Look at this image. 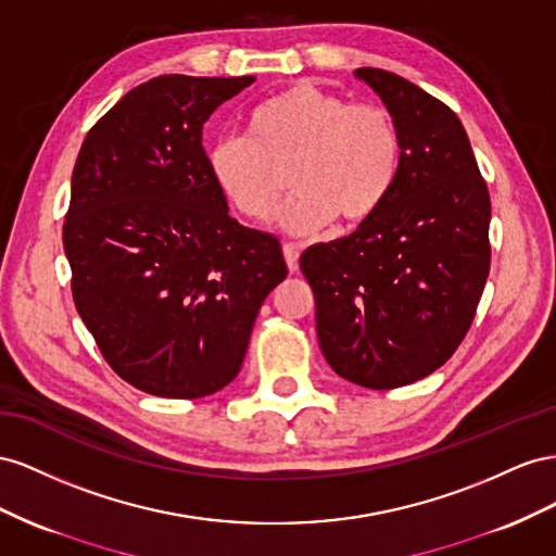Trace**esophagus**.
<instances>
[{"instance_id":"obj_1","label":"esophagus","mask_w":556,"mask_h":556,"mask_svg":"<svg viewBox=\"0 0 556 556\" xmlns=\"http://www.w3.org/2000/svg\"><path fill=\"white\" fill-rule=\"evenodd\" d=\"M283 258H287V265L291 273H295V269L300 267V247L298 244H283Z\"/></svg>"}]
</instances>
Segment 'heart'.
<instances>
[{"label":"heart","mask_w":556,"mask_h":556,"mask_svg":"<svg viewBox=\"0 0 556 556\" xmlns=\"http://www.w3.org/2000/svg\"><path fill=\"white\" fill-rule=\"evenodd\" d=\"M403 165L399 125L384 106L349 104L298 81L247 116V135L218 137L207 169L218 193L251 220L275 214L289 169L295 193L281 212L291 232H314L340 216L368 220L391 195Z\"/></svg>","instance_id":"1"}]
</instances>
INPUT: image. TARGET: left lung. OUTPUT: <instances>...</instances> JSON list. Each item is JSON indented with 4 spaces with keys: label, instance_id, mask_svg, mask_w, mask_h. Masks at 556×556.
Returning <instances> with one entry per match:
<instances>
[{
    "label": "left lung",
    "instance_id": "obj_1",
    "mask_svg": "<svg viewBox=\"0 0 556 556\" xmlns=\"http://www.w3.org/2000/svg\"><path fill=\"white\" fill-rule=\"evenodd\" d=\"M354 76L399 125L403 165L382 207L352 235L307 247L300 269L328 366L358 387L395 389L438 370L466 338L489 277L491 202L447 104L384 70Z\"/></svg>",
    "mask_w": 556,
    "mask_h": 556
}]
</instances>
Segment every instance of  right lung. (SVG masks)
<instances>
[{"label": "right lung", "mask_w": 556, "mask_h": 556, "mask_svg": "<svg viewBox=\"0 0 556 556\" xmlns=\"http://www.w3.org/2000/svg\"><path fill=\"white\" fill-rule=\"evenodd\" d=\"M253 76L165 74L88 132L62 242L74 305L118 377L163 399H202L242 368L267 293L289 275L275 235L228 214L202 128Z\"/></svg>", "instance_id": "1"}]
</instances>
